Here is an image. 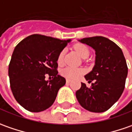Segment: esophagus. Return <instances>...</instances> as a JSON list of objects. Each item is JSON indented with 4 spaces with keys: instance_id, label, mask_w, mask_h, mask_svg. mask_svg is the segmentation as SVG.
<instances>
[{
    "instance_id": "esophagus-1",
    "label": "esophagus",
    "mask_w": 132,
    "mask_h": 132,
    "mask_svg": "<svg viewBox=\"0 0 132 132\" xmlns=\"http://www.w3.org/2000/svg\"><path fill=\"white\" fill-rule=\"evenodd\" d=\"M71 82V80L69 79H66V83H70Z\"/></svg>"
}]
</instances>
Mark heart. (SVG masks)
<instances>
[{
  "label": "heart",
  "mask_w": 132,
  "mask_h": 132,
  "mask_svg": "<svg viewBox=\"0 0 132 132\" xmlns=\"http://www.w3.org/2000/svg\"><path fill=\"white\" fill-rule=\"evenodd\" d=\"M75 50L76 52L79 54L80 57L84 58L85 57H88L89 55V50L88 47L82 44H77L75 46ZM64 55L65 51L62 50L59 53L57 56V63L59 65H61L64 61ZM85 70L82 68H75L72 66H67L64 68L61 71V75L68 79H76L77 77H80L82 75H83Z\"/></svg>",
  "instance_id": "obj_1"
}]
</instances>
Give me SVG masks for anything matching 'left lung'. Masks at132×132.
<instances>
[{"mask_svg": "<svg viewBox=\"0 0 132 132\" xmlns=\"http://www.w3.org/2000/svg\"><path fill=\"white\" fill-rule=\"evenodd\" d=\"M95 50V65L85 76L90 88L81 82L76 97L85 110L93 112L107 111L119 99L124 90L128 67L123 52L116 43L103 36L78 40Z\"/></svg>", "mask_w": 132, "mask_h": 132, "instance_id": "left-lung-1", "label": "left lung"}]
</instances>
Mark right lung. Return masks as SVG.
Returning a JSON list of instances; mask_svg holds the SVG:
<instances>
[{
  "label": "right lung",
  "instance_id": "add662e5",
  "mask_svg": "<svg viewBox=\"0 0 132 132\" xmlns=\"http://www.w3.org/2000/svg\"><path fill=\"white\" fill-rule=\"evenodd\" d=\"M71 39L60 40L40 34L22 39L12 53L9 77L12 93L25 110L39 112L54 103L66 79L57 75V56ZM54 77L45 80V75Z\"/></svg>",
  "mask_w": 132,
  "mask_h": 132
}]
</instances>
